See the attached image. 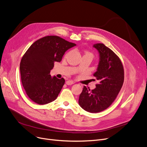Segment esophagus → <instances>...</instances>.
I'll return each mask as SVG.
<instances>
[{"instance_id":"34e87169","label":"esophagus","mask_w":147,"mask_h":147,"mask_svg":"<svg viewBox=\"0 0 147 147\" xmlns=\"http://www.w3.org/2000/svg\"><path fill=\"white\" fill-rule=\"evenodd\" d=\"M74 82L72 81V80H67L66 82V84H67V85H71V84H74Z\"/></svg>"}]
</instances>
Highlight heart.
<instances>
[{
  "instance_id": "1",
  "label": "heart",
  "mask_w": 147,
  "mask_h": 147,
  "mask_svg": "<svg viewBox=\"0 0 147 147\" xmlns=\"http://www.w3.org/2000/svg\"><path fill=\"white\" fill-rule=\"evenodd\" d=\"M86 53H88V54H90V55H92V54L91 53H90V52H88ZM92 56H93V55H92Z\"/></svg>"
}]
</instances>
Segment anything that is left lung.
Wrapping results in <instances>:
<instances>
[{"instance_id": "obj_1", "label": "left lung", "mask_w": 147, "mask_h": 147, "mask_svg": "<svg viewBox=\"0 0 147 147\" xmlns=\"http://www.w3.org/2000/svg\"><path fill=\"white\" fill-rule=\"evenodd\" d=\"M99 53L97 71L94 74L99 83L90 90L84 86L79 99L85 111L95 113L102 111L114 101L124 82V69L119 57L103 43L94 45Z\"/></svg>"}]
</instances>
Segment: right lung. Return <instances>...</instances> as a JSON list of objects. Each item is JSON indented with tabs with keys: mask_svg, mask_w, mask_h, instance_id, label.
I'll return each instance as SVG.
<instances>
[{
	"mask_svg": "<svg viewBox=\"0 0 147 147\" xmlns=\"http://www.w3.org/2000/svg\"><path fill=\"white\" fill-rule=\"evenodd\" d=\"M76 46L57 36L43 37L34 42L23 55L20 69L22 86L31 100L39 105L55 100L65 83L64 79L52 78L55 62Z\"/></svg>",
	"mask_w": 147,
	"mask_h": 147,
	"instance_id": "add662e5",
	"label": "right lung"
}]
</instances>
